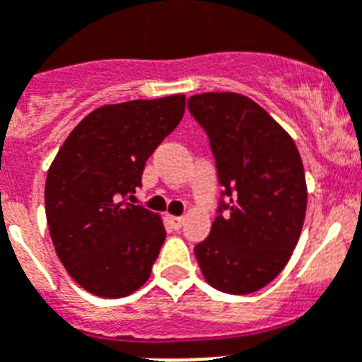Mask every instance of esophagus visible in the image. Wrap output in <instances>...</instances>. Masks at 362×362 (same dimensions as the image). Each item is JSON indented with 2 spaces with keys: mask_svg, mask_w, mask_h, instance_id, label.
Segmentation results:
<instances>
[{
  "mask_svg": "<svg viewBox=\"0 0 362 362\" xmlns=\"http://www.w3.org/2000/svg\"><path fill=\"white\" fill-rule=\"evenodd\" d=\"M166 220H168V223L174 229H179L185 223V218L183 216H174V214H166Z\"/></svg>",
  "mask_w": 362,
  "mask_h": 362,
  "instance_id": "esophagus-1",
  "label": "esophagus"
}]
</instances>
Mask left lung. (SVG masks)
Listing matches in <instances>:
<instances>
[{
	"mask_svg": "<svg viewBox=\"0 0 362 362\" xmlns=\"http://www.w3.org/2000/svg\"><path fill=\"white\" fill-rule=\"evenodd\" d=\"M188 109L211 140L226 216L194 247L205 281L226 294H252L274 281L300 240L307 209L303 163L294 140L259 103L207 92Z\"/></svg>",
	"mask_w": 362,
	"mask_h": 362,
	"instance_id": "1",
	"label": "left lung"
}]
</instances>
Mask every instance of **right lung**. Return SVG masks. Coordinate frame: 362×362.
<instances>
[{
  "mask_svg": "<svg viewBox=\"0 0 362 362\" xmlns=\"http://www.w3.org/2000/svg\"><path fill=\"white\" fill-rule=\"evenodd\" d=\"M185 94L98 107L74 127L46 177V218L57 257L90 294L124 298L148 281L163 218L120 202L142 187L146 160L177 127Z\"/></svg>",
  "mask_w": 362,
  "mask_h": 362,
  "instance_id": "right-lung-1",
  "label": "right lung"
}]
</instances>
